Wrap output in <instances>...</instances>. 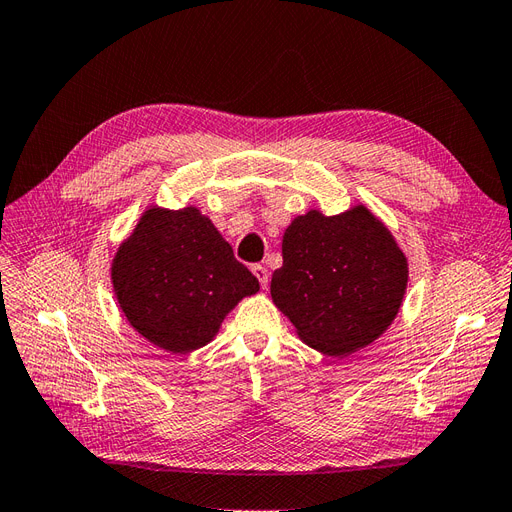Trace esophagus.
Listing matches in <instances>:
<instances>
[{
	"label": "esophagus",
	"mask_w": 512,
	"mask_h": 512,
	"mask_svg": "<svg viewBox=\"0 0 512 512\" xmlns=\"http://www.w3.org/2000/svg\"><path fill=\"white\" fill-rule=\"evenodd\" d=\"M252 271H254V275H256V280L260 282V286H262V288H267V284H269V271H267V267L254 265V267H252Z\"/></svg>",
	"instance_id": "esophagus-1"
}]
</instances>
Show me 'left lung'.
<instances>
[{"label":"left lung","mask_w":512,"mask_h":512,"mask_svg":"<svg viewBox=\"0 0 512 512\" xmlns=\"http://www.w3.org/2000/svg\"><path fill=\"white\" fill-rule=\"evenodd\" d=\"M282 258L271 299L297 336L325 355L368 347L403 306L407 258L364 204L334 217L321 211L295 217L284 232Z\"/></svg>","instance_id":"obj_1"}]
</instances>
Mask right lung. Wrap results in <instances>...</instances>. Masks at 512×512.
<instances>
[{
	"instance_id": "1",
	"label": "right lung",
	"mask_w": 512,
	"mask_h": 512,
	"mask_svg": "<svg viewBox=\"0 0 512 512\" xmlns=\"http://www.w3.org/2000/svg\"><path fill=\"white\" fill-rule=\"evenodd\" d=\"M112 284L131 327L170 353L209 344L226 314L260 288L196 206H150L118 247Z\"/></svg>"
}]
</instances>
